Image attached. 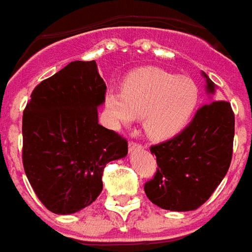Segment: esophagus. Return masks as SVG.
I'll use <instances>...</instances> for the list:
<instances>
[{
	"label": "esophagus",
	"mask_w": 252,
	"mask_h": 252,
	"mask_svg": "<svg viewBox=\"0 0 252 252\" xmlns=\"http://www.w3.org/2000/svg\"><path fill=\"white\" fill-rule=\"evenodd\" d=\"M144 146L141 145V144H138V142H130L129 144V151L130 152H134V151H140V149H142Z\"/></svg>",
	"instance_id": "34e87169"
}]
</instances>
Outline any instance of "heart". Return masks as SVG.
I'll use <instances>...</instances> for the list:
<instances>
[{"instance_id":"1","label":"heart","mask_w":252,"mask_h":252,"mask_svg":"<svg viewBox=\"0 0 252 252\" xmlns=\"http://www.w3.org/2000/svg\"><path fill=\"white\" fill-rule=\"evenodd\" d=\"M199 99V88L192 78L144 67L126 78L122 94H107L106 107L119 125L144 117L146 133L152 138L165 140L179 134L191 122Z\"/></svg>"}]
</instances>
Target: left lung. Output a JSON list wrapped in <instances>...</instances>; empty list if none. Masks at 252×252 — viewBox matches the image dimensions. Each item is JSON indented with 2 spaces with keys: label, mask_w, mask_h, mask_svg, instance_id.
Wrapping results in <instances>:
<instances>
[{
  "label": "left lung",
  "mask_w": 252,
  "mask_h": 252,
  "mask_svg": "<svg viewBox=\"0 0 252 252\" xmlns=\"http://www.w3.org/2000/svg\"><path fill=\"white\" fill-rule=\"evenodd\" d=\"M206 78L213 94L215 83ZM235 115L224 100L201 107L190 125L174 138L151 146L158 172L146 182V197L158 208L172 212L195 210L208 201L231 165Z\"/></svg>",
  "instance_id": "1"
}]
</instances>
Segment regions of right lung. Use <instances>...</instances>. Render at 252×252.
I'll list each match as a JSON object with an SVG mask.
<instances>
[{
  "label": "right lung",
  "mask_w": 252,
  "mask_h": 252,
  "mask_svg": "<svg viewBox=\"0 0 252 252\" xmlns=\"http://www.w3.org/2000/svg\"><path fill=\"white\" fill-rule=\"evenodd\" d=\"M106 83L94 61H74L32 91L23 114V165L50 212L72 215L103 190V171L127 141L99 125Z\"/></svg>",
  "instance_id": "obj_1"
}]
</instances>
